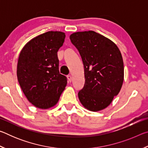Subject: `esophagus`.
<instances>
[{
	"label": "esophagus",
	"instance_id": "1",
	"mask_svg": "<svg viewBox=\"0 0 148 148\" xmlns=\"http://www.w3.org/2000/svg\"><path fill=\"white\" fill-rule=\"evenodd\" d=\"M67 78H68V80H69V82H72V77L71 75H68V76H67Z\"/></svg>",
	"mask_w": 148,
	"mask_h": 148
}]
</instances>
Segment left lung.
Wrapping results in <instances>:
<instances>
[{"label": "left lung", "mask_w": 148, "mask_h": 148, "mask_svg": "<svg viewBox=\"0 0 148 148\" xmlns=\"http://www.w3.org/2000/svg\"><path fill=\"white\" fill-rule=\"evenodd\" d=\"M82 57L85 85L78 92L85 108L99 112L112 103L118 95L124 80V65L120 50L111 40L89 31L70 36Z\"/></svg>", "instance_id": "left-lung-1"}]
</instances>
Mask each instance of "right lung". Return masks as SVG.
Here are the masks:
<instances>
[{
	"label": "right lung",
	"instance_id": "add662e5",
	"mask_svg": "<svg viewBox=\"0 0 148 148\" xmlns=\"http://www.w3.org/2000/svg\"><path fill=\"white\" fill-rule=\"evenodd\" d=\"M65 33L49 31L29 41L20 52L17 65L19 86L35 107L47 110L56 106L67 84L59 73L57 51Z\"/></svg>",
	"mask_w": 148,
	"mask_h": 148
}]
</instances>
